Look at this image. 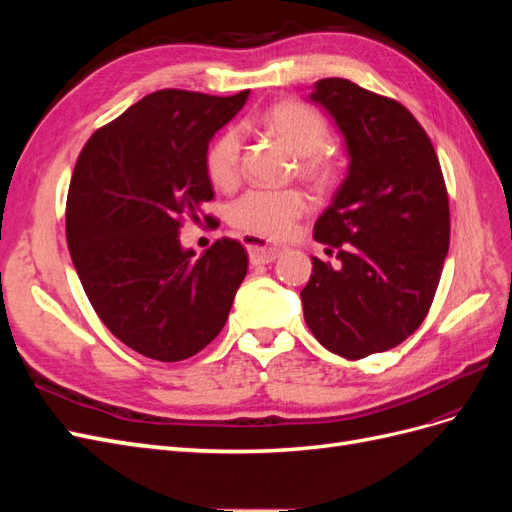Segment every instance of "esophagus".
I'll use <instances>...</instances> for the list:
<instances>
[{"mask_svg":"<svg viewBox=\"0 0 512 512\" xmlns=\"http://www.w3.org/2000/svg\"><path fill=\"white\" fill-rule=\"evenodd\" d=\"M243 245L247 247V252H250V260L254 265H269V262H273L275 258H280L284 254V247L271 245L254 235H245Z\"/></svg>","mask_w":512,"mask_h":512,"instance_id":"obj_1","label":"esophagus"}]
</instances>
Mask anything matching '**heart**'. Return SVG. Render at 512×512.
Wrapping results in <instances>:
<instances>
[{
	"mask_svg": "<svg viewBox=\"0 0 512 512\" xmlns=\"http://www.w3.org/2000/svg\"><path fill=\"white\" fill-rule=\"evenodd\" d=\"M265 126L299 156L305 175L324 179L331 175V160L320 149L327 143L329 126L316 108L286 100L265 113ZM243 136L239 128H226L207 151V173L220 188L239 181ZM309 207V198L297 188H254L239 196L228 209V220L254 237L284 239Z\"/></svg>",
	"mask_w": 512,
	"mask_h": 512,
	"instance_id": "b5f03b06",
	"label": "heart"
}]
</instances>
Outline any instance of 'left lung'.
Returning a JSON list of instances; mask_svg holds the SVG:
<instances>
[{"mask_svg": "<svg viewBox=\"0 0 512 512\" xmlns=\"http://www.w3.org/2000/svg\"><path fill=\"white\" fill-rule=\"evenodd\" d=\"M309 100L333 117L350 162L314 226L342 265L312 258L303 316L324 348L359 361L404 342L429 312L451 237L446 185L404 104L348 79L318 81Z\"/></svg>", "mask_w": 512, "mask_h": 512, "instance_id": "8db88e82", "label": "left lung"}]
</instances>
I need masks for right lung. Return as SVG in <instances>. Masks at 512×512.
Instances as JSON below:
<instances>
[{
    "instance_id": "right-lung-1",
    "label": "right lung",
    "mask_w": 512,
    "mask_h": 512,
    "mask_svg": "<svg viewBox=\"0 0 512 512\" xmlns=\"http://www.w3.org/2000/svg\"><path fill=\"white\" fill-rule=\"evenodd\" d=\"M247 96L156 91L91 134L76 160L66 205L74 269L106 329L149 359L175 363L211 344L247 273L235 239L200 258L179 241L185 215L200 222L213 198L211 138Z\"/></svg>"
}]
</instances>
